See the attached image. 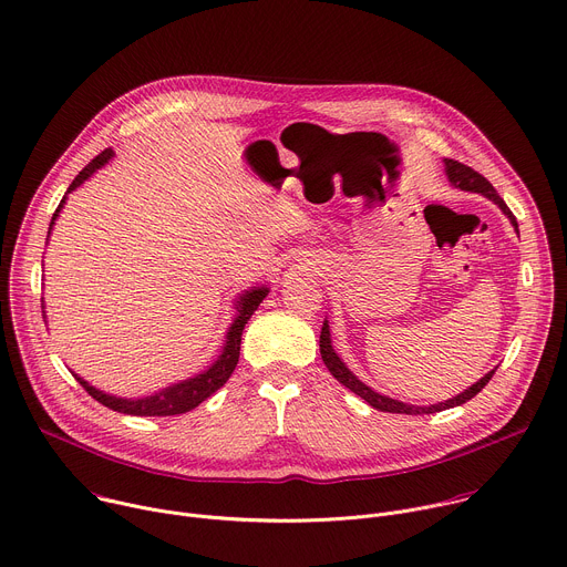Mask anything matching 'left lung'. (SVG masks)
<instances>
[{"instance_id":"8db88e82","label":"left lung","mask_w":567,"mask_h":567,"mask_svg":"<svg viewBox=\"0 0 567 567\" xmlns=\"http://www.w3.org/2000/svg\"><path fill=\"white\" fill-rule=\"evenodd\" d=\"M445 173H447V179H450L454 186H458L461 192L481 194V196L489 198L494 205H498V209L509 218L512 227L518 231L516 218L512 216V212L507 209V205L503 203V198L496 194V188H494L478 171H474L472 166H467V164H463V162H456V159L445 157ZM320 353H322V360H324L327 369L331 371L333 379H336L338 383H342L347 390H351L355 396H360L362 401H367L371 408L381 410V412H390V414H410V416H416V414H436V412H443V410H450V408H456V405H463V403L472 401V399L492 381V375H494V371H496V369L487 371L476 385H472L470 390H465L463 394H458V396H454V399H450V401H445V403L430 405V408H419V405H408V403L394 401V399H390V396H383V394H379V392H373L371 388H367L364 383H360V381L355 379V375L347 369V364L338 358V353L333 351V347H331V333H329L327 320L322 322V331H320Z\"/></svg>"}]
</instances>
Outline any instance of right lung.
<instances>
[{"instance_id": "add662e5", "label": "right lung", "mask_w": 567, "mask_h": 567, "mask_svg": "<svg viewBox=\"0 0 567 567\" xmlns=\"http://www.w3.org/2000/svg\"><path fill=\"white\" fill-rule=\"evenodd\" d=\"M113 157V151L111 148H104L97 157H93L82 171L80 175L71 182L69 192H75V188L89 179L100 166H104L109 159ZM66 203V196L62 198L60 207L55 209L53 214V220H51V227H49V234L62 212ZM269 293L267 287H254L249 291H245L238 300V316L234 320V324L229 327L227 331V340H225V349L223 353L218 355V360L203 373L194 375V379L188 381H182V383H175L171 388H164L162 392L153 394V396H146V399H117V396H111V394H104L100 390H95L93 385H89L84 379H80L78 373L75 381L89 392V396H93L97 403H102L104 408L113 410V412H120V414H131V416H175V414H184V412H192L194 408H198L203 401H207L214 392H218L227 381L229 375L234 373L236 364H238V358H240V340H243V329L247 324V320L251 318V313L258 309V305L265 300V296Z\"/></svg>"}]
</instances>
